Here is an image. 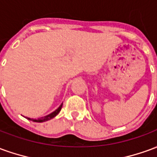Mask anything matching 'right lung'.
Returning <instances> with one entry per match:
<instances>
[{
  "mask_svg": "<svg viewBox=\"0 0 157 157\" xmlns=\"http://www.w3.org/2000/svg\"><path fill=\"white\" fill-rule=\"evenodd\" d=\"M62 105H63V103H61V105L59 106V107L58 109H56L55 111H54V112L51 113H49L48 115L44 116V117H42V118H38V119H33V118H28V119H29V120H32V121H33V122H37V123H42V122L48 121V120H49V119L55 118V116L57 115L60 112V110H61V108H62Z\"/></svg>",
  "mask_w": 157,
  "mask_h": 157,
  "instance_id": "obj_1",
  "label": "right lung"
}]
</instances>
